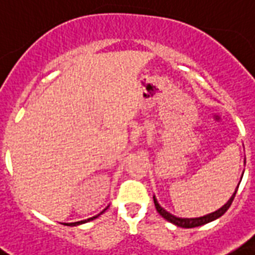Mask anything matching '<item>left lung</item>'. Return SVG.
<instances>
[{"instance_id":"left-lung-1","label":"left lung","mask_w":255,"mask_h":255,"mask_svg":"<svg viewBox=\"0 0 255 255\" xmlns=\"http://www.w3.org/2000/svg\"><path fill=\"white\" fill-rule=\"evenodd\" d=\"M245 164H246V160H245ZM242 177H243V174H242ZM240 181H242V179H240ZM238 188H239V185L236 186V189H235V192H233V195L231 196V199H229V200H228L222 207L218 208V210H215V211H213V213H210V214L203 215V217H196V218H181V217H177V215H172L171 213H168L167 210H164V208L158 204L156 196H153V200H154V206H156L157 213L161 215L164 220H167L168 222H171V224H174V225H177V227L196 228V227H202V225H204V224H208V222H211V221L220 218L221 215L225 214L228 208L231 207V204H232L233 199H235V195H236V192H238Z\"/></svg>"}]
</instances>
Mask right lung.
<instances>
[{"label": "right lung", "mask_w": 255, "mask_h": 255, "mask_svg": "<svg viewBox=\"0 0 255 255\" xmlns=\"http://www.w3.org/2000/svg\"><path fill=\"white\" fill-rule=\"evenodd\" d=\"M108 207H109V206H108ZM108 207L105 208L103 211H101V213H99V214H98V215H95V217H92V218H88V220H84V221H77V222H70V224H65V225H67V227H77V225H81V224H85V222H90V221H94V220H95V218H98L99 215L103 214V213H105V211L108 210Z\"/></svg>", "instance_id": "obj_1"}]
</instances>
